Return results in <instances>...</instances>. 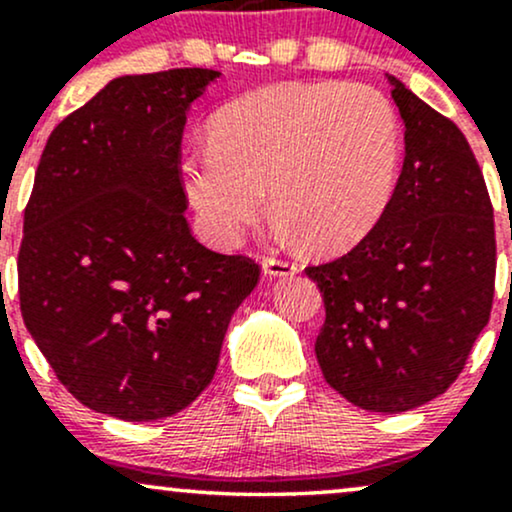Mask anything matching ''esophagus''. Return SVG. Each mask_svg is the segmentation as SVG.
<instances>
[{"mask_svg": "<svg viewBox=\"0 0 512 512\" xmlns=\"http://www.w3.org/2000/svg\"><path fill=\"white\" fill-rule=\"evenodd\" d=\"M262 269H264V274H269V276H293V274H298V269L301 267L291 260H281V257H264Z\"/></svg>", "mask_w": 512, "mask_h": 512, "instance_id": "obj_1", "label": "esophagus"}]
</instances>
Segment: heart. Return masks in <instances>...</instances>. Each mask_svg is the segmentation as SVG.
<instances>
[{"label":"heart","mask_w":512,"mask_h":512,"mask_svg":"<svg viewBox=\"0 0 512 512\" xmlns=\"http://www.w3.org/2000/svg\"><path fill=\"white\" fill-rule=\"evenodd\" d=\"M399 120L380 91L313 81L245 93L211 122V146L182 163L204 236L233 245L262 209L317 250H342L378 223L395 190Z\"/></svg>","instance_id":"heart-1"}]
</instances>
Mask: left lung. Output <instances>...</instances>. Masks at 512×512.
<instances>
[{
  "label": "left lung",
  "instance_id": "8db88e82",
  "mask_svg": "<svg viewBox=\"0 0 512 512\" xmlns=\"http://www.w3.org/2000/svg\"><path fill=\"white\" fill-rule=\"evenodd\" d=\"M404 120V166L366 238L305 269L325 301L322 375L383 414L443 395L486 327L496 228L484 175L460 127L387 76Z\"/></svg>",
  "mask_w": 512,
  "mask_h": 512
}]
</instances>
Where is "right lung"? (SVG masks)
I'll use <instances>...</instances> for the list:
<instances>
[{
    "instance_id": "1",
    "label": "right lung",
    "mask_w": 512,
    "mask_h": 512,
    "mask_svg": "<svg viewBox=\"0 0 512 512\" xmlns=\"http://www.w3.org/2000/svg\"><path fill=\"white\" fill-rule=\"evenodd\" d=\"M214 69L120 76L52 129L23 211L28 332L81 404L178 414L219 366L260 264L197 243L180 170L185 113Z\"/></svg>"
}]
</instances>
